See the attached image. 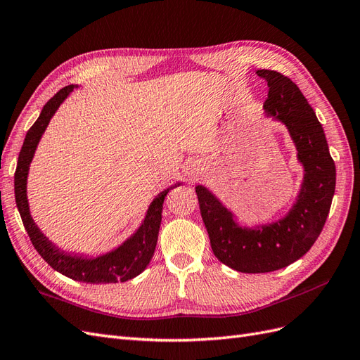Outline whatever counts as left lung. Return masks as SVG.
Listing matches in <instances>:
<instances>
[{
	"mask_svg": "<svg viewBox=\"0 0 360 360\" xmlns=\"http://www.w3.org/2000/svg\"><path fill=\"white\" fill-rule=\"evenodd\" d=\"M257 75L269 85L266 115L285 126L296 147L303 169L296 200L279 219L248 225L204 184L195 188L213 254L243 274L284 269L307 254L328 219L336 183L323 126L299 86L275 70H257Z\"/></svg>",
	"mask_w": 360,
	"mask_h": 360,
	"instance_id": "obj_1",
	"label": "left lung"
}]
</instances>
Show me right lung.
<instances>
[{"mask_svg":"<svg viewBox=\"0 0 360 360\" xmlns=\"http://www.w3.org/2000/svg\"><path fill=\"white\" fill-rule=\"evenodd\" d=\"M75 89H78V85L64 86L63 90L53 96L43 106L36 123L27 132L15 172L16 207L20 217H22L31 243L34 245L37 252L53 270L60 271L61 275L73 281L86 282V284H115V282H124L143 274L150 264L158 243L163 201H165L167 193L172 188L181 184V181H176L167 189L160 191L148 204L144 219L141 221L136 230L124 242L108 250V252L94 257L89 254L69 252V250L49 240V237L45 236V233L40 230L34 219H32L30 212V202L27 197L28 172L41 135L45 134L48 124L51 123V118L56 115L61 103L68 99Z\"/></svg>","mask_w":360,"mask_h":360,"instance_id":"right-lung-1","label":"right lung"}]
</instances>
